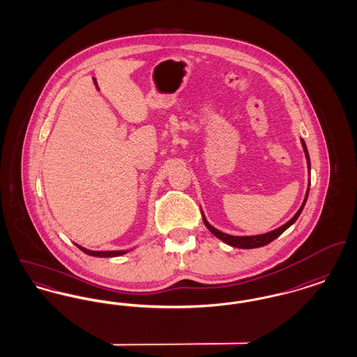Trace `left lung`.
<instances>
[{"label":"left lung","instance_id":"1","mask_svg":"<svg viewBox=\"0 0 357 357\" xmlns=\"http://www.w3.org/2000/svg\"><path fill=\"white\" fill-rule=\"evenodd\" d=\"M301 143H303V147H304V151H305L306 160H307V169L310 171V159H309V153H307V149H306L304 139H301ZM309 185H310V182H309ZM307 194H309V188H307V191H306L305 199H304V202L301 204L300 210L296 213V215H294L290 221L287 222L285 225H282L281 227H278V229H275V230H273V231H269V233L261 234V236L236 237V236L225 234V233L217 230L215 227H213L208 222L206 221L204 214H202V218H204L206 227H207L215 237L220 238L221 241H223L225 243H227V245H230V246H233V248H239V249H255V248H261V246H265V245L271 243L275 238L280 237V236L288 229L289 226H291L294 222L297 221V218L300 217V214H301V211H303V208H304V206H305L306 199H307Z\"/></svg>","mask_w":357,"mask_h":357}]
</instances>
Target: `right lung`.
<instances>
[{"mask_svg":"<svg viewBox=\"0 0 357 357\" xmlns=\"http://www.w3.org/2000/svg\"><path fill=\"white\" fill-rule=\"evenodd\" d=\"M79 246V245H77ZM79 249L82 252H84L85 255H93V257H118V255H126V250H115V252H93V250H88L85 248L79 246Z\"/></svg>","mask_w":357,"mask_h":357,"instance_id":"add662e5","label":"right lung"}]
</instances>
